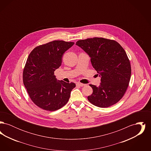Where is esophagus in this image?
Segmentation results:
<instances>
[{
    "label": "esophagus",
    "mask_w": 151,
    "mask_h": 151,
    "mask_svg": "<svg viewBox=\"0 0 151 151\" xmlns=\"http://www.w3.org/2000/svg\"><path fill=\"white\" fill-rule=\"evenodd\" d=\"M76 86H86V84H81V83H77V84H76Z\"/></svg>",
    "instance_id": "1"
}]
</instances>
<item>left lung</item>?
Masks as SVG:
<instances>
[{
	"label": "left lung",
	"mask_w": 151,
	"mask_h": 151,
	"mask_svg": "<svg viewBox=\"0 0 151 151\" xmlns=\"http://www.w3.org/2000/svg\"><path fill=\"white\" fill-rule=\"evenodd\" d=\"M76 45L91 58L101 77L99 86L89 85L93 93L88 96V101L100 108L117 103L125 93L131 75L130 62L123 48L114 40L99 37L79 40Z\"/></svg>",
	"instance_id": "1"
}]
</instances>
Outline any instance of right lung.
Listing matches in <instances>:
<instances>
[{
  "label": "right lung",
  "mask_w": 151,
  "mask_h": 151,
  "mask_svg": "<svg viewBox=\"0 0 151 151\" xmlns=\"http://www.w3.org/2000/svg\"><path fill=\"white\" fill-rule=\"evenodd\" d=\"M73 44L53 41L36 47L29 54L23 71V83L30 99L39 108L55 111L68 101L76 84L57 80L54 71L61 65L65 51Z\"/></svg>",
  "instance_id": "1"
}]
</instances>
